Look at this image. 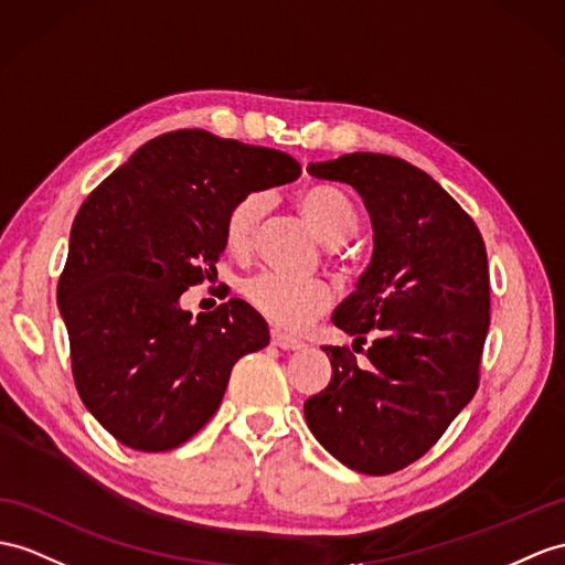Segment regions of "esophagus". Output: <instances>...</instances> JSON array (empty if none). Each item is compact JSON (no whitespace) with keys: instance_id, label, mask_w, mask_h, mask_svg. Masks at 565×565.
<instances>
[{"instance_id":"1","label":"esophagus","mask_w":565,"mask_h":565,"mask_svg":"<svg viewBox=\"0 0 565 565\" xmlns=\"http://www.w3.org/2000/svg\"><path fill=\"white\" fill-rule=\"evenodd\" d=\"M270 338H273V345L280 348V350H299V348H305V342L297 340V338L285 335V333H280V330H273Z\"/></svg>"}]
</instances>
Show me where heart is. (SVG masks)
Here are the masks:
<instances>
[{"label":"heart","instance_id":"1","mask_svg":"<svg viewBox=\"0 0 565 565\" xmlns=\"http://www.w3.org/2000/svg\"><path fill=\"white\" fill-rule=\"evenodd\" d=\"M297 209L319 239L328 246L345 244L356 227L350 199L328 184H309L297 191ZM268 211V199L258 191L232 203L225 217V242L232 252H246ZM244 297L266 319L285 330H301L330 307L333 292L323 280H295L278 273H260L244 282Z\"/></svg>","mask_w":565,"mask_h":565}]
</instances>
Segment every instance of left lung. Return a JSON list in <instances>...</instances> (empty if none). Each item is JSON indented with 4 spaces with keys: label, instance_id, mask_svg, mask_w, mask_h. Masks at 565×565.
<instances>
[{
    "label": "left lung",
    "instance_id": "left-lung-1",
    "mask_svg": "<svg viewBox=\"0 0 565 565\" xmlns=\"http://www.w3.org/2000/svg\"><path fill=\"white\" fill-rule=\"evenodd\" d=\"M362 196L374 254L333 323L364 342L369 369L326 345L333 376L305 403L311 434L350 470L391 475L419 460L479 383L489 266L475 220L415 164L381 153L309 162ZM352 345V348H354Z\"/></svg>",
    "mask_w": 565,
    "mask_h": 565
}]
</instances>
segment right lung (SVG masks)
Here are the masks:
<instances>
[{"label":"right lung","mask_w":565,"mask_h":565,"mask_svg":"<svg viewBox=\"0 0 565 565\" xmlns=\"http://www.w3.org/2000/svg\"><path fill=\"white\" fill-rule=\"evenodd\" d=\"M299 172L282 150L179 129L143 143L78 209L57 301L76 391L119 444L189 441L239 356L270 342L242 299L194 319L179 297L215 270L232 203Z\"/></svg>","instance_id":"add662e5"}]
</instances>
